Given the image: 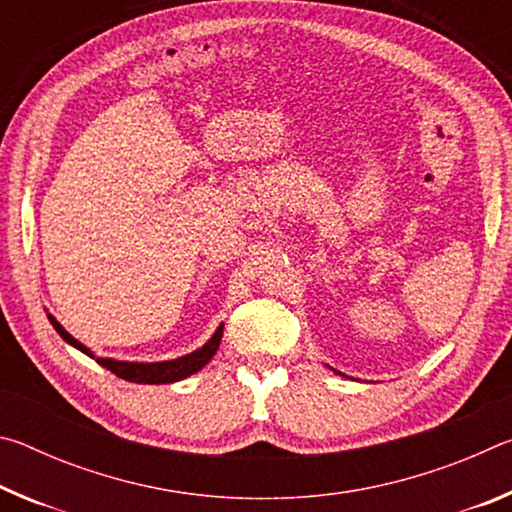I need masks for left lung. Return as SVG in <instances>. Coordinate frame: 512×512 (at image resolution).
Listing matches in <instances>:
<instances>
[{
  "instance_id": "8db88e82",
  "label": "left lung",
  "mask_w": 512,
  "mask_h": 512,
  "mask_svg": "<svg viewBox=\"0 0 512 512\" xmlns=\"http://www.w3.org/2000/svg\"><path fill=\"white\" fill-rule=\"evenodd\" d=\"M339 375H341V372H339Z\"/></svg>"
}]
</instances>
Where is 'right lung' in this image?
<instances>
[{"label": "right lung", "instance_id": "obj_1", "mask_svg": "<svg viewBox=\"0 0 512 512\" xmlns=\"http://www.w3.org/2000/svg\"><path fill=\"white\" fill-rule=\"evenodd\" d=\"M49 316V323L54 325L56 332L63 336V339L74 345L76 350H81L83 354H88L90 359H94L99 366L108 368L110 372H115L117 377L126 379V381H135V384H173V381L187 379L189 375H194L201 368H205V363L210 361L216 350H219L221 336H223V325L216 327V332L212 334V339L207 341L203 348H198L194 352L185 354V357L171 359V361H155V363H137V361H117V359H106V357H94V352L90 348H85L81 341H76L67 329L58 323V320Z\"/></svg>", "mask_w": 512, "mask_h": 512}]
</instances>
